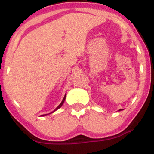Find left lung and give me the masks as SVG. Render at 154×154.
<instances>
[{"instance_id": "left-lung-1", "label": "left lung", "mask_w": 154, "mask_h": 154, "mask_svg": "<svg viewBox=\"0 0 154 154\" xmlns=\"http://www.w3.org/2000/svg\"><path fill=\"white\" fill-rule=\"evenodd\" d=\"M120 110H123V109H119V111H120Z\"/></svg>"}]
</instances>
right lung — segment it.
<instances>
[{
    "mask_svg": "<svg viewBox=\"0 0 154 154\" xmlns=\"http://www.w3.org/2000/svg\"><path fill=\"white\" fill-rule=\"evenodd\" d=\"M65 97H66V95H65V96H64L63 99H62V103H60V105H59V106H58V107H57V108H56V109H55V110H54V111H53V112H55V111H56V110H57V109H59V108H60V107H61V106H62V105H63L64 102H65ZM52 112H51V113H52ZM45 115H47V114H45ZM42 116H44V115H42Z\"/></svg>",
    "mask_w": 154,
    "mask_h": 154,
    "instance_id": "add662e5",
    "label": "right lung"
}]
</instances>
